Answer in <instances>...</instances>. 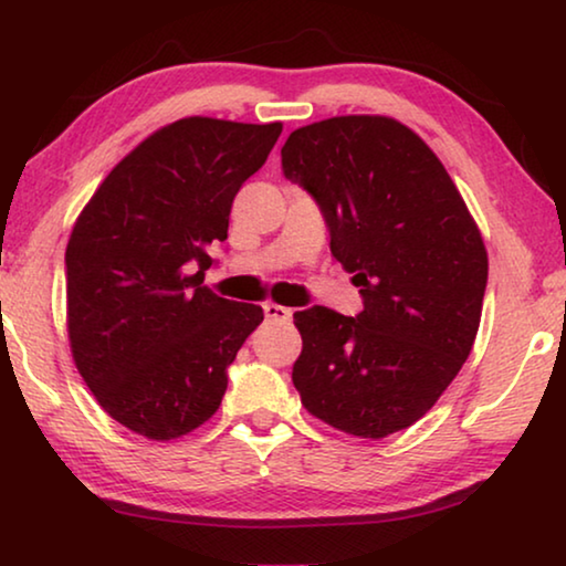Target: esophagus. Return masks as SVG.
Returning <instances> with one entry per match:
<instances>
[{
  "mask_svg": "<svg viewBox=\"0 0 566 566\" xmlns=\"http://www.w3.org/2000/svg\"><path fill=\"white\" fill-rule=\"evenodd\" d=\"M263 311H265L268 322H281V324H283V322H291V314H293L291 308L277 306V303H265Z\"/></svg>",
  "mask_w": 566,
  "mask_h": 566,
  "instance_id": "obj_1",
  "label": "esophagus"
}]
</instances>
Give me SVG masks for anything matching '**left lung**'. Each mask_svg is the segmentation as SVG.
<instances>
[{
	"label": "left lung",
	"mask_w": 566,
	"mask_h": 566,
	"mask_svg": "<svg viewBox=\"0 0 566 566\" xmlns=\"http://www.w3.org/2000/svg\"><path fill=\"white\" fill-rule=\"evenodd\" d=\"M281 158L363 296L357 316L293 314L301 403L363 439L408 429L470 357L488 285L480 229L431 147L390 117L314 122L291 133Z\"/></svg>",
	"instance_id": "left-lung-1"
}]
</instances>
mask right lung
Instances as JSON below:
<instances>
[{"mask_svg":"<svg viewBox=\"0 0 566 566\" xmlns=\"http://www.w3.org/2000/svg\"><path fill=\"white\" fill-rule=\"evenodd\" d=\"M283 133L281 122L186 117L135 147L96 188L65 248L69 339L114 421L168 441L217 413L255 303L203 285L229 211Z\"/></svg>","mask_w":566,"mask_h":566,"instance_id":"1","label":"right lung"}]
</instances>
